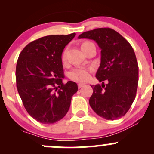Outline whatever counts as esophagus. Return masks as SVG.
<instances>
[{
    "label": "esophagus",
    "mask_w": 154,
    "mask_h": 154,
    "mask_svg": "<svg viewBox=\"0 0 154 154\" xmlns=\"http://www.w3.org/2000/svg\"><path fill=\"white\" fill-rule=\"evenodd\" d=\"M84 85H85V84H83V83H79V84H78V88H82L83 86H84Z\"/></svg>",
    "instance_id": "1"
}]
</instances>
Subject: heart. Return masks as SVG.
I'll use <instances>...</instances> for the list:
<instances>
[{"instance_id":"obj_1","label":"heart","mask_w":154,"mask_h":154,"mask_svg":"<svg viewBox=\"0 0 154 154\" xmlns=\"http://www.w3.org/2000/svg\"><path fill=\"white\" fill-rule=\"evenodd\" d=\"M88 43V42L82 44V46L85 44ZM66 51L63 53L62 55V60L65 61L66 59ZM90 69L87 68H76L73 69L69 73V78L74 81L77 82H85L90 77Z\"/></svg>"}]
</instances>
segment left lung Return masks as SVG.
<instances>
[{
    "mask_svg": "<svg viewBox=\"0 0 154 154\" xmlns=\"http://www.w3.org/2000/svg\"><path fill=\"white\" fill-rule=\"evenodd\" d=\"M78 38L95 40L101 50L95 77L102 85L91 86L93 92L90 105L104 119L121 118L133 103L138 85V64L133 48L126 39L111 28L85 32Z\"/></svg>",
    "mask_w": 154,
    "mask_h": 154,
    "instance_id": "8db88e82",
    "label": "left lung"
}]
</instances>
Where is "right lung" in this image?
<instances>
[{"mask_svg":"<svg viewBox=\"0 0 154 154\" xmlns=\"http://www.w3.org/2000/svg\"><path fill=\"white\" fill-rule=\"evenodd\" d=\"M75 35L43 37L26 45L19 54L17 90L28 114L39 122L50 125L62 119L78 90L75 82H62L61 55Z\"/></svg>","mask_w":154,"mask_h":154,"instance_id":"1","label":"right lung"}]
</instances>
